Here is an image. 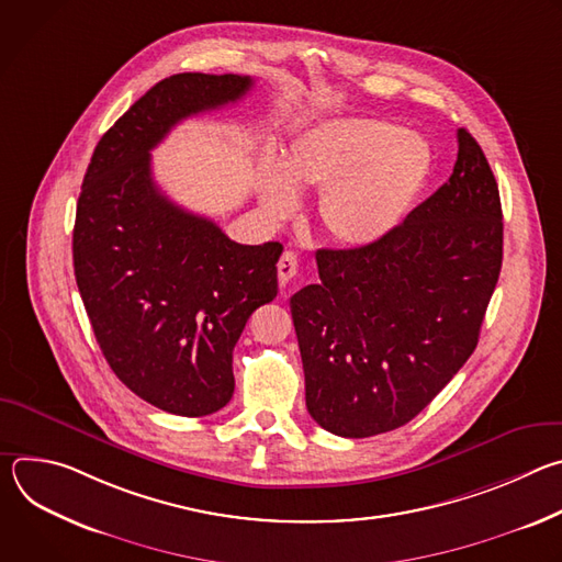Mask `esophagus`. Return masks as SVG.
<instances>
[{
	"label": "esophagus",
	"mask_w": 562,
	"mask_h": 562,
	"mask_svg": "<svg viewBox=\"0 0 562 562\" xmlns=\"http://www.w3.org/2000/svg\"><path fill=\"white\" fill-rule=\"evenodd\" d=\"M297 276V256L293 251H284L278 262V280L282 286H286Z\"/></svg>",
	"instance_id": "34e87169"
}]
</instances>
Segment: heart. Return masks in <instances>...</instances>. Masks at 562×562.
<instances>
[{"mask_svg":"<svg viewBox=\"0 0 562 562\" xmlns=\"http://www.w3.org/2000/svg\"><path fill=\"white\" fill-rule=\"evenodd\" d=\"M284 173L258 169V195L273 220L289 217L297 193L319 191L317 222L349 249L382 243L407 220L429 173V144L386 120L345 117L302 133L284 155Z\"/></svg>","mask_w":562,"mask_h":562,"instance_id":"1","label":"heart"}]
</instances>
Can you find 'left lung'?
I'll return each mask as SVG.
<instances>
[{
  "instance_id": "1",
  "label": "left lung",
  "mask_w": 562,
  "mask_h": 562,
  "mask_svg": "<svg viewBox=\"0 0 562 562\" xmlns=\"http://www.w3.org/2000/svg\"><path fill=\"white\" fill-rule=\"evenodd\" d=\"M291 297L311 418L342 438L414 420L477 345L503 267L496 178L458 131L451 178L382 243L319 249Z\"/></svg>"
}]
</instances>
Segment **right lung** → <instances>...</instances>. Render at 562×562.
Returning <instances> with one entry per match:
<instances>
[{
  "label": "right lung",
  "instance_id": "obj_1",
  "mask_svg": "<svg viewBox=\"0 0 562 562\" xmlns=\"http://www.w3.org/2000/svg\"><path fill=\"white\" fill-rule=\"evenodd\" d=\"M249 75L178 72L98 142L77 200L72 267L113 373L148 405L200 418L233 395V347L278 295L280 243L237 245L157 189L150 150L182 120L243 100Z\"/></svg>",
  "mask_w": 562,
  "mask_h": 562
}]
</instances>
